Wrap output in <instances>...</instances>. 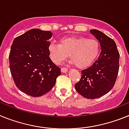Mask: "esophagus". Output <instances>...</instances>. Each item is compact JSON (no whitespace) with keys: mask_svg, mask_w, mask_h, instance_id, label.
Masks as SVG:
<instances>
[{"mask_svg":"<svg viewBox=\"0 0 129 129\" xmlns=\"http://www.w3.org/2000/svg\"><path fill=\"white\" fill-rule=\"evenodd\" d=\"M68 69H67V68H62L61 69V71L62 73H66L68 72Z\"/></svg>","mask_w":129,"mask_h":129,"instance_id":"1","label":"esophagus"}]
</instances>
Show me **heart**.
<instances>
[{
    "label": "heart",
    "instance_id": "obj_1",
    "mask_svg": "<svg viewBox=\"0 0 129 129\" xmlns=\"http://www.w3.org/2000/svg\"><path fill=\"white\" fill-rule=\"evenodd\" d=\"M48 51L50 58L56 64H60L69 54V63L75 64L78 68H85L98 56L100 44L95 38L67 37L60 40V44L50 43Z\"/></svg>",
    "mask_w": 129,
    "mask_h": 129
}]
</instances>
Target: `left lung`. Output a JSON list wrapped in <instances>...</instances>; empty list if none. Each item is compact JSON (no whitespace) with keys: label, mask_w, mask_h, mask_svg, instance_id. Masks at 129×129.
Here are the masks:
<instances>
[{"label":"left lung","mask_w":129,"mask_h":129,"mask_svg":"<svg viewBox=\"0 0 129 129\" xmlns=\"http://www.w3.org/2000/svg\"><path fill=\"white\" fill-rule=\"evenodd\" d=\"M90 33L100 43L101 52L90 67L81 71L80 80L75 88L85 98L96 99L114 87L119 67V53L115 41L106 34L96 29L91 30Z\"/></svg>","instance_id":"obj_1"}]
</instances>
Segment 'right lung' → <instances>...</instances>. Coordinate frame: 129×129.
Returning a JSON list of instances; mask_svg holds the SVG:
<instances>
[{"mask_svg": "<svg viewBox=\"0 0 129 129\" xmlns=\"http://www.w3.org/2000/svg\"><path fill=\"white\" fill-rule=\"evenodd\" d=\"M50 31L33 28L13 40L9 55L10 69L19 90L40 97L54 87L61 70L49 57Z\"/></svg>", "mask_w": 129, "mask_h": 129, "instance_id": "right-lung-1", "label": "right lung"}]
</instances>
